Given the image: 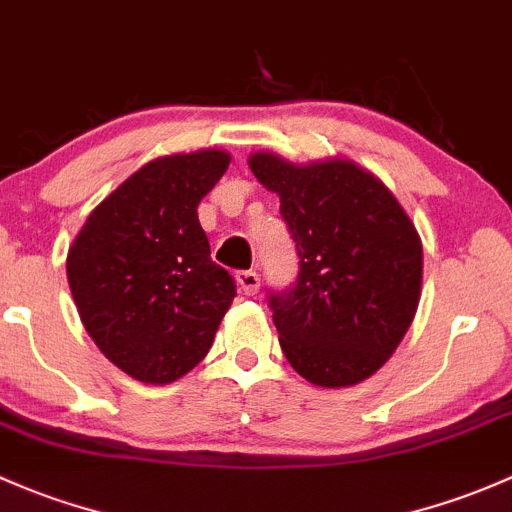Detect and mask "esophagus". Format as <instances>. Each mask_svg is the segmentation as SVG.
Masks as SVG:
<instances>
[{"mask_svg":"<svg viewBox=\"0 0 512 512\" xmlns=\"http://www.w3.org/2000/svg\"><path fill=\"white\" fill-rule=\"evenodd\" d=\"M235 282H238L242 294L252 297V294H257V289H260V274L252 270H242L235 274Z\"/></svg>","mask_w":512,"mask_h":512,"instance_id":"1","label":"esophagus"}]
</instances>
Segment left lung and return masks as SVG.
I'll list each match as a JSON object with an SVG mask.
<instances>
[{
	"label": "left lung",
	"instance_id": "left-lung-1",
	"mask_svg": "<svg viewBox=\"0 0 512 512\" xmlns=\"http://www.w3.org/2000/svg\"><path fill=\"white\" fill-rule=\"evenodd\" d=\"M247 164L279 196L301 260L297 284L270 297L279 346L309 383H363L390 360L417 314V228L390 188L346 157L292 164L255 152Z\"/></svg>",
	"mask_w": 512,
	"mask_h": 512
}]
</instances>
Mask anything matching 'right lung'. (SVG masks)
Segmentation results:
<instances>
[{"label":"right lung","mask_w":512,"mask_h":512,"mask_svg":"<svg viewBox=\"0 0 512 512\" xmlns=\"http://www.w3.org/2000/svg\"><path fill=\"white\" fill-rule=\"evenodd\" d=\"M228 164L225 149L152 159L88 215L68 247L85 331L139 383L169 385L196 368L233 304V277L211 260L198 223V203Z\"/></svg>","instance_id":"right-lung-1"}]
</instances>
